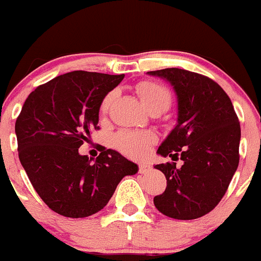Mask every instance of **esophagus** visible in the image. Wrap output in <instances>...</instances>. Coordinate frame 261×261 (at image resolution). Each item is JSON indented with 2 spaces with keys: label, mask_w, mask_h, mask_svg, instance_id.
<instances>
[{
  "label": "esophagus",
  "mask_w": 261,
  "mask_h": 261,
  "mask_svg": "<svg viewBox=\"0 0 261 261\" xmlns=\"http://www.w3.org/2000/svg\"><path fill=\"white\" fill-rule=\"evenodd\" d=\"M152 170V166L148 164H139L138 165V171L139 174H147Z\"/></svg>",
  "instance_id": "obj_1"
}]
</instances>
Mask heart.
Returning <instances> with one entry per match:
<instances>
[{
  "instance_id": "heart-1",
  "label": "heart",
  "mask_w": 261,
  "mask_h": 261,
  "mask_svg": "<svg viewBox=\"0 0 261 261\" xmlns=\"http://www.w3.org/2000/svg\"><path fill=\"white\" fill-rule=\"evenodd\" d=\"M136 91L142 104L149 113H162L171 104V92L160 82L142 81L136 86ZM113 100H114V92H108L100 105V113L102 115L109 113ZM154 142H156V136L151 132L144 130H120L113 138L115 149H118L124 156L134 160L143 159Z\"/></svg>"
}]
</instances>
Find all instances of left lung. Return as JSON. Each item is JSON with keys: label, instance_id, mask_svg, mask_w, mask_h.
<instances>
[{"label": "left lung", "instance_id": "left-lung-1", "mask_svg": "<svg viewBox=\"0 0 261 261\" xmlns=\"http://www.w3.org/2000/svg\"><path fill=\"white\" fill-rule=\"evenodd\" d=\"M166 79L177 96V124L157 149L176 162L156 165L166 176L154 207L175 219H195L210 213L226 194L240 161L239 118L231 99L216 81L181 68L151 71Z\"/></svg>", "mask_w": 261, "mask_h": 261}]
</instances>
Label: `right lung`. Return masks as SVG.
<instances>
[{"instance_id":"1","label":"right lung","mask_w":261,"mask_h":261,"mask_svg":"<svg viewBox=\"0 0 261 261\" xmlns=\"http://www.w3.org/2000/svg\"><path fill=\"white\" fill-rule=\"evenodd\" d=\"M124 74L73 71L38 86L15 123L17 151L30 182L58 215L84 218L101 211L138 166L102 147L94 162L79 148L99 129L102 99Z\"/></svg>"}]
</instances>
